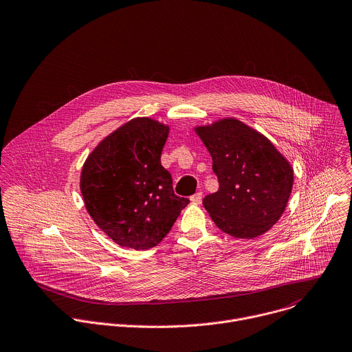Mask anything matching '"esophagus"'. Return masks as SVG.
Instances as JSON below:
<instances>
[{"instance_id": "obj_1", "label": "esophagus", "mask_w": 352, "mask_h": 352, "mask_svg": "<svg viewBox=\"0 0 352 352\" xmlns=\"http://www.w3.org/2000/svg\"><path fill=\"white\" fill-rule=\"evenodd\" d=\"M201 197H203V193H201V192H196L195 195L190 196V200H192L193 203H197V204H199V203H201Z\"/></svg>"}]
</instances>
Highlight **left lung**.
Wrapping results in <instances>:
<instances>
[{
	"label": "left lung",
	"mask_w": 352,
	"mask_h": 352,
	"mask_svg": "<svg viewBox=\"0 0 352 352\" xmlns=\"http://www.w3.org/2000/svg\"><path fill=\"white\" fill-rule=\"evenodd\" d=\"M196 133L219 184L218 192L203 199L214 223L239 239L263 235L286 208L292 166L264 135L239 120L223 119Z\"/></svg>",
	"instance_id": "1"
}]
</instances>
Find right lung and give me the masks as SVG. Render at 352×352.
<instances>
[{
    "mask_svg": "<svg viewBox=\"0 0 352 352\" xmlns=\"http://www.w3.org/2000/svg\"><path fill=\"white\" fill-rule=\"evenodd\" d=\"M167 137V126L134 119L104 138L84 163L80 188L85 208L123 248H155L189 203L174 193L171 174L162 166Z\"/></svg>",
    "mask_w": 352,
    "mask_h": 352,
    "instance_id": "obj_1",
    "label": "right lung"
}]
</instances>
